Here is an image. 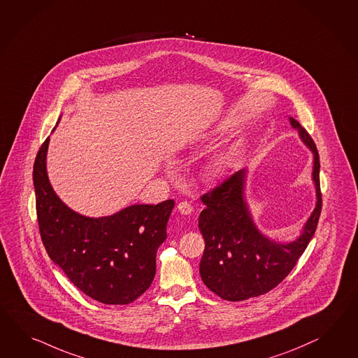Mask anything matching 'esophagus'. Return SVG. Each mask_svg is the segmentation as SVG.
<instances>
[{"mask_svg":"<svg viewBox=\"0 0 358 358\" xmlns=\"http://www.w3.org/2000/svg\"><path fill=\"white\" fill-rule=\"evenodd\" d=\"M177 210H178L180 213H182V215H192L194 208H192V206L189 201H181L177 206Z\"/></svg>","mask_w":358,"mask_h":358,"instance_id":"esophagus-1","label":"esophagus"}]
</instances>
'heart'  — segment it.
Listing matches in <instances>:
<instances>
[{"label": "heart", "instance_id": "obj_1", "mask_svg": "<svg viewBox=\"0 0 358 358\" xmlns=\"http://www.w3.org/2000/svg\"><path fill=\"white\" fill-rule=\"evenodd\" d=\"M227 166H229V162L227 157H216L215 160L210 162V166L207 168V177L210 180H217L221 176L225 175Z\"/></svg>", "mask_w": 358, "mask_h": 358}]
</instances>
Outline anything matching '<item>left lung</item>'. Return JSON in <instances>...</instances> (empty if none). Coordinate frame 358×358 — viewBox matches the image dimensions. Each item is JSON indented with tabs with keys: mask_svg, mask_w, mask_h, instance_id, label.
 <instances>
[{
	"mask_svg": "<svg viewBox=\"0 0 358 358\" xmlns=\"http://www.w3.org/2000/svg\"><path fill=\"white\" fill-rule=\"evenodd\" d=\"M289 122L314 154L313 181L317 192L313 213L295 242H273L255 227L243 199L244 169L201 196L206 208L199 216V229L206 248L199 273L204 285L227 301H242L277 287L296 265L318 225L322 210L318 150L299 122L292 117Z\"/></svg>",
	"mask_w": 358,
	"mask_h": 358,
	"instance_id": "8db88e82",
	"label": "left lung"
}]
</instances>
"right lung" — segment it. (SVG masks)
Listing matches in <instances>:
<instances>
[{
    "label": "right lung",
    "mask_w": 358,
    "mask_h": 358,
    "mask_svg": "<svg viewBox=\"0 0 358 358\" xmlns=\"http://www.w3.org/2000/svg\"><path fill=\"white\" fill-rule=\"evenodd\" d=\"M49 137L34 164L36 213L49 257L85 295L131 304L150 287L175 201L134 204L107 217L81 216L57 196L46 173Z\"/></svg>",
    "instance_id": "obj_1"
}]
</instances>
